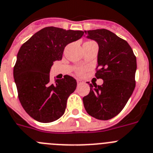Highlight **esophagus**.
<instances>
[{"mask_svg":"<svg viewBox=\"0 0 153 153\" xmlns=\"http://www.w3.org/2000/svg\"><path fill=\"white\" fill-rule=\"evenodd\" d=\"M83 83H84L83 81H82V80H80V79H77V84H78V85H82V84Z\"/></svg>","mask_w":153,"mask_h":153,"instance_id":"34e87169","label":"esophagus"}]
</instances>
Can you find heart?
<instances>
[{
	"label": "heart",
	"instance_id": "heart-1",
	"mask_svg": "<svg viewBox=\"0 0 153 153\" xmlns=\"http://www.w3.org/2000/svg\"><path fill=\"white\" fill-rule=\"evenodd\" d=\"M84 71H85V69H83V68H79V69L77 71V73H78V75H81L84 73Z\"/></svg>",
	"mask_w": 153,
	"mask_h": 153
}]
</instances>
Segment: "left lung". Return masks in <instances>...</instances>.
Returning <instances> with one entry per match:
<instances>
[{
    "mask_svg": "<svg viewBox=\"0 0 153 153\" xmlns=\"http://www.w3.org/2000/svg\"><path fill=\"white\" fill-rule=\"evenodd\" d=\"M85 33L87 38L98 44L95 77L104 83L90 84V92L83 97L84 107L90 116L107 120L123 109L134 91L137 58L128 42L110 30Z\"/></svg>",
    "mask_w": 153,
    "mask_h": 153,
    "instance_id": "1",
    "label": "left lung"
}]
</instances>
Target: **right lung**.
<instances>
[{"label": "right lung", "mask_w": 153, "mask_h": 153, "mask_svg": "<svg viewBox=\"0 0 153 153\" xmlns=\"http://www.w3.org/2000/svg\"><path fill=\"white\" fill-rule=\"evenodd\" d=\"M83 35L82 30L48 27L20 47L13 78L22 107L36 120L50 123L64 114L67 99L76 88V80L66 75L53 83L49 71L54 62L62 59L65 47Z\"/></svg>", "instance_id": "add662e5"}]
</instances>
